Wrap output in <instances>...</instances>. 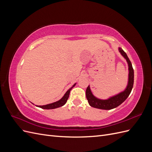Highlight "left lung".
<instances>
[{
    "mask_svg": "<svg viewBox=\"0 0 152 152\" xmlns=\"http://www.w3.org/2000/svg\"><path fill=\"white\" fill-rule=\"evenodd\" d=\"M118 51L126 59L128 65V82L126 89L123 91H121V93L112 96L108 99H102L96 98L95 96L93 95L91 92L90 86H89L87 87L86 95L89 105L92 107L102 110H111L115 108L121 104L127 98L131 93L133 84H134V70L132 68L131 62L127 57L126 53L121 48H118Z\"/></svg>",
    "mask_w": 152,
    "mask_h": 152,
    "instance_id": "1",
    "label": "left lung"
}]
</instances>
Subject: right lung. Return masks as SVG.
<instances>
[{
	"instance_id": "right-lung-1",
	"label": "right lung",
	"mask_w": 152,
	"mask_h": 152,
	"mask_svg": "<svg viewBox=\"0 0 152 152\" xmlns=\"http://www.w3.org/2000/svg\"><path fill=\"white\" fill-rule=\"evenodd\" d=\"M76 85V83L73 84L72 87H70V89H69L66 93L65 94H64V96L63 97L57 102H54L52 103H50V104H45V105H41V106H38V105H35L36 107L41 108L42 109H46V110H50V109H54V108H57L59 107H61L62 106H63L65 104L66 102H67V99L69 97V95H70V91L72 90V89L73 88V87Z\"/></svg>"
}]
</instances>
